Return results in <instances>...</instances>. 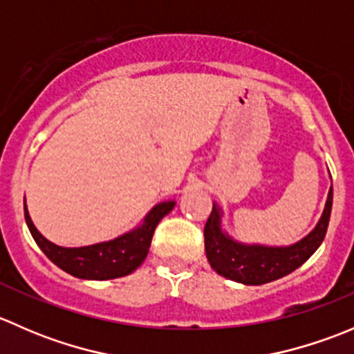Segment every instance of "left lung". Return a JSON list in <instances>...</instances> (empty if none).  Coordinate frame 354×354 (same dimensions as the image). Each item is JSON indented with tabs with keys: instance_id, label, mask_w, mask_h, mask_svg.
Wrapping results in <instances>:
<instances>
[{
	"instance_id": "8db88e82",
	"label": "left lung",
	"mask_w": 354,
	"mask_h": 354,
	"mask_svg": "<svg viewBox=\"0 0 354 354\" xmlns=\"http://www.w3.org/2000/svg\"><path fill=\"white\" fill-rule=\"evenodd\" d=\"M332 210V187L326 209L315 230L291 246H262L238 243L221 227V209L214 203L203 227L205 253L210 267L219 276L236 283L259 286L288 276L305 263L324 241Z\"/></svg>"
}]
</instances>
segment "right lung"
<instances>
[{
	"label": "right lung",
	"instance_id": "right-lung-1",
	"mask_svg": "<svg viewBox=\"0 0 354 354\" xmlns=\"http://www.w3.org/2000/svg\"><path fill=\"white\" fill-rule=\"evenodd\" d=\"M174 205H176V202H173V200L157 203L154 209L145 216L144 223L131 230L130 233H124L123 236L104 241V243L80 246V248H65V246H58L48 241L35 230L25 203L24 212L25 223H27L32 238L53 263H56L59 269L71 274V276L80 277V279L106 281L128 276L142 266V262L147 257L149 248H151L157 224L166 214L173 210Z\"/></svg>",
	"mask_w": 354,
	"mask_h": 354
}]
</instances>
